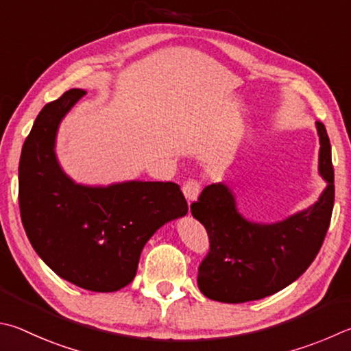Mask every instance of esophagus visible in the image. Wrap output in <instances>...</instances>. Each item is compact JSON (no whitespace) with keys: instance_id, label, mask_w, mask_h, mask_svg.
Instances as JSON below:
<instances>
[{"instance_id":"esophagus-1","label":"esophagus","mask_w":351,"mask_h":351,"mask_svg":"<svg viewBox=\"0 0 351 351\" xmlns=\"http://www.w3.org/2000/svg\"><path fill=\"white\" fill-rule=\"evenodd\" d=\"M199 192H201V184L197 182L196 180H189V181L184 182L182 193H184V196H186V199L189 202L195 201L197 195H199Z\"/></svg>"}]
</instances>
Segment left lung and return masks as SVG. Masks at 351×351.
Returning <instances> with one entry per match:
<instances>
[{
  "instance_id": "obj_1",
  "label": "left lung",
  "mask_w": 351,
  "mask_h": 351,
  "mask_svg": "<svg viewBox=\"0 0 351 351\" xmlns=\"http://www.w3.org/2000/svg\"><path fill=\"white\" fill-rule=\"evenodd\" d=\"M319 173L327 187L315 206L275 224L250 222L226 184H212L190 206L206 227L210 250L197 269V287L213 301H256L295 282L319 253L335 204V171L326 125L317 121Z\"/></svg>"
}]
</instances>
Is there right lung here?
<instances>
[{
  "label": "right lung",
  "instance_id": "obj_1",
  "mask_svg": "<svg viewBox=\"0 0 351 351\" xmlns=\"http://www.w3.org/2000/svg\"><path fill=\"white\" fill-rule=\"evenodd\" d=\"M84 93L72 88L36 117L23 145L18 197L25 234L44 263L81 289L109 293L133 281L145 242L189 206L175 182L87 187L61 170L56 132Z\"/></svg>",
  "mask_w": 351,
  "mask_h": 351
}]
</instances>
